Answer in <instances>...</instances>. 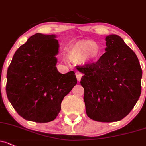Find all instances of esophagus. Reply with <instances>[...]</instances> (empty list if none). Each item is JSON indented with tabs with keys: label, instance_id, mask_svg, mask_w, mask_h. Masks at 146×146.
<instances>
[{
	"label": "esophagus",
	"instance_id": "obj_1",
	"mask_svg": "<svg viewBox=\"0 0 146 146\" xmlns=\"http://www.w3.org/2000/svg\"><path fill=\"white\" fill-rule=\"evenodd\" d=\"M76 77H77V80H78V81H80L81 78H82V73H80V72H76Z\"/></svg>",
	"mask_w": 146,
	"mask_h": 146
}]
</instances>
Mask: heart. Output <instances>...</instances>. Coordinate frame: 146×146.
Segmentation results:
<instances>
[{"label": "heart", "mask_w": 146, "mask_h": 146, "mask_svg": "<svg viewBox=\"0 0 146 146\" xmlns=\"http://www.w3.org/2000/svg\"><path fill=\"white\" fill-rule=\"evenodd\" d=\"M101 45L92 40H81L69 46L67 59L75 64H92L96 62L101 56Z\"/></svg>", "instance_id": "b5f03b06"}]
</instances>
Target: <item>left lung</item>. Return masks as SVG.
I'll use <instances>...</instances> for the list:
<instances>
[{
	"label": "left lung",
	"mask_w": 146,
	"mask_h": 146,
	"mask_svg": "<svg viewBox=\"0 0 146 146\" xmlns=\"http://www.w3.org/2000/svg\"><path fill=\"white\" fill-rule=\"evenodd\" d=\"M106 41V52L99 60L78 70L84 74L80 84L87 116L97 122H117L140 97L142 69L136 54L120 37L110 35Z\"/></svg>",
	"instance_id": "obj_1"
}]
</instances>
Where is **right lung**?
<instances>
[{
  "mask_svg": "<svg viewBox=\"0 0 146 146\" xmlns=\"http://www.w3.org/2000/svg\"><path fill=\"white\" fill-rule=\"evenodd\" d=\"M55 35L36 33L14 54L7 72L6 94L17 113L27 120H54L61 101L77 84L74 71L56 67L59 42Z\"/></svg>",
  "mask_w": 146,
  "mask_h": 146,
  "instance_id": "right-lung-1",
  "label": "right lung"
}]
</instances>
